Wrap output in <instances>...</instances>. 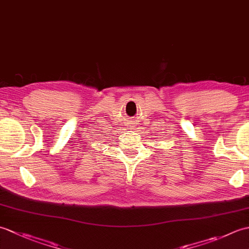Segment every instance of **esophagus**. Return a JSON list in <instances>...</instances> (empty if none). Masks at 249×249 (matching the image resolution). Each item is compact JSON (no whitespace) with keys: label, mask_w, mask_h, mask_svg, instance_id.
<instances>
[{"label":"esophagus","mask_w":249,"mask_h":249,"mask_svg":"<svg viewBox=\"0 0 249 249\" xmlns=\"http://www.w3.org/2000/svg\"><path fill=\"white\" fill-rule=\"evenodd\" d=\"M136 123H137V121H136V120H131V121H130V125L136 126Z\"/></svg>","instance_id":"esophagus-1"}]
</instances>
